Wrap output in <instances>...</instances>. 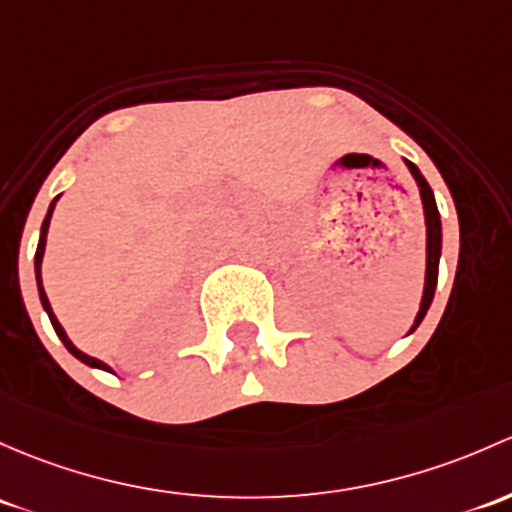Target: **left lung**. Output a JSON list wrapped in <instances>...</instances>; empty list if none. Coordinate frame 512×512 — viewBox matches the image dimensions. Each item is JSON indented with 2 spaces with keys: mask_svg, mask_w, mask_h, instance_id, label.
I'll return each instance as SVG.
<instances>
[{
  "mask_svg": "<svg viewBox=\"0 0 512 512\" xmlns=\"http://www.w3.org/2000/svg\"><path fill=\"white\" fill-rule=\"evenodd\" d=\"M405 166L410 169L412 179L417 181L419 198H422V211H424V228H427V270H424V289H422V299H419V311L417 316H414V324L410 326V331H407V336H410V333L417 331V326L422 324L424 316H427L429 306H432V299H434V289H437L439 260H441V218H439L437 201H434V191L429 188L427 179L422 176V171L407 159H405Z\"/></svg>",
  "mask_w": 512,
  "mask_h": 512,
  "instance_id": "1",
  "label": "left lung"
}]
</instances>
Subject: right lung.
Returning a JSON list of instances; mask_svg holds the SVG:
<instances>
[{
	"instance_id": "right-lung-1",
	"label": "right lung",
	"mask_w": 512,
	"mask_h": 512,
	"mask_svg": "<svg viewBox=\"0 0 512 512\" xmlns=\"http://www.w3.org/2000/svg\"><path fill=\"white\" fill-rule=\"evenodd\" d=\"M56 201H58V196L53 198V201H51V206H48V213H46V218H43V225H41V235H39V247H36V257H34L36 287H39V299H41V306H43V311H46V314H48V319H51V326H53V331H56V336L61 338V341H63V346L68 348V353L75 355V358H78L80 363L90 365V368L105 370V373H115V370H112L110 365H107V363H102V360L93 358V355L83 353V351H80V348H75V346H73V341H71V338H68L66 328L61 326V321H58V319H56V314H53V309H51V301H48V297H46V289H43V279H41V265H43V252H46V235H48V225H51V215H53V208H56Z\"/></svg>"
}]
</instances>
